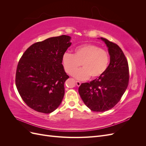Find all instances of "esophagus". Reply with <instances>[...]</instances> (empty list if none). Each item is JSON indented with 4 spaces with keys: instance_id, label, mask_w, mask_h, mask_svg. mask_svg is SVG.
Returning <instances> with one entry per match:
<instances>
[{
    "instance_id": "1",
    "label": "esophagus",
    "mask_w": 146,
    "mask_h": 146,
    "mask_svg": "<svg viewBox=\"0 0 146 146\" xmlns=\"http://www.w3.org/2000/svg\"><path fill=\"white\" fill-rule=\"evenodd\" d=\"M76 85H77V86H80V85H81L80 82H79V81H76Z\"/></svg>"
}]
</instances>
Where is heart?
Returning a JSON list of instances; mask_svg holds the SVG:
<instances>
[{"instance_id":"1","label":"heart","mask_w":146,"mask_h":146,"mask_svg":"<svg viewBox=\"0 0 146 146\" xmlns=\"http://www.w3.org/2000/svg\"><path fill=\"white\" fill-rule=\"evenodd\" d=\"M109 55L92 44H83L75 48V54L65 52L62 57V63L65 71L71 74L82 63L83 68L75 71L72 75L78 80H86L99 78L105 73L109 64Z\"/></svg>"}]
</instances>
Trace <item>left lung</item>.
I'll list each match as a JSON object with an SVG mask.
<instances>
[{"label":"left lung","instance_id":"obj_1","mask_svg":"<svg viewBox=\"0 0 146 146\" xmlns=\"http://www.w3.org/2000/svg\"><path fill=\"white\" fill-rule=\"evenodd\" d=\"M108 47L110 64L102 76L90 83H82L78 92L91 110L103 112L113 108L121 100L129 85L127 60L116 44L100 38Z\"/></svg>","mask_w":146,"mask_h":146}]
</instances>
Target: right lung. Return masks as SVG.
<instances>
[{
    "label": "right lung",
    "instance_id": "1",
    "mask_svg": "<svg viewBox=\"0 0 146 146\" xmlns=\"http://www.w3.org/2000/svg\"><path fill=\"white\" fill-rule=\"evenodd\" d=\"M67 35L51 37L30 46L20 59L16 85L21 97L35 111L50 113L61 104L69 78L62 57L71 45Z\"/></svg>",
    "mask_w": 146,
    "mask_h": 146
}]
</instances>
